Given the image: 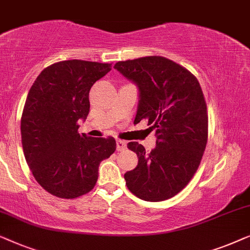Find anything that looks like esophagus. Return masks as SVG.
<instances>
[{
  "label": "esophagus",
  "mask_w": 250,
  "mask_h": 250,
  "mask_svg": "<svg viewBox=\"0 0 250 250\" xmlns=\"http://www.w3.org/2000/svg\"><path fill=\"white\" fill-rule=\"evenodd\" d=\"M126 148V143L125 140H121V139H118L117 140V149L118 150H125Z\"/></svg>",
  "instance_id": "1"
}]
</instances>
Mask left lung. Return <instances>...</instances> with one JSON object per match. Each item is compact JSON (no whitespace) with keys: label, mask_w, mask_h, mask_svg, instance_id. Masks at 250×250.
<instances>
[{"label":"left lung","mask_w":250,"mask_h":250,"mask_svg":"<svg viewBox=\"0 0 250 250\" xmlns=\"http://www.w3.org/2000/svg\"><path fill=\"white\" fill-rule=\"evenodd\" d=\"M114 69L138 88L135 122L147 119L156 136L150 153L137 142L128 143L138 164L125 174L126 187L147 202L171 198L191 180L206 147L208 117L198 80L162 56L120 61Z\"/></svg>","instance_id":"left-lung-1"}]
</instances>
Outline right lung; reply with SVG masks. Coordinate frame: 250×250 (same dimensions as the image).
I'll list each match as a JSON object with an SVG mask.
<instances>
[{"mask_svg":"<svg viewBox=\"0 0 250 250\" xmlns=\"http://www.w3.org/2000/svg\"><path fill=\"white\" fill-rule=\"evenodd\" d=\"M111 64L83 60L54 63L40 73L21 117L23 154L34 178L60 198H76L94 188L98 167L114 153L113 137L78 133L89 113L91 86Z\"/></svg>","mask_w":250,"mask_h":250,"instance_id":"obj_1","label":"right lung"}]
</instances>
